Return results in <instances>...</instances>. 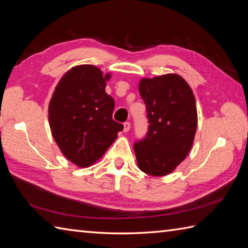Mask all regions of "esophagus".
Segmentation results:
<instances>
[{
    "instance_id": "obj_1",
    "label": "esophagus",
    "mask_w": 248,
    "mask_h": 248,
    "mask_svg": "<svg viewBox=\"0 0 248 248\" xmlns=\"http://www.w3.org/2000/svg\"><path fill=\"white\" fill-rule=\"evenodd\" d=\"M131 129V124L130 123H124V132H128Z\"/></svg>"
}]
</instances>
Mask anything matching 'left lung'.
Listing matches in <instances>:
<instances>
[{
    "instance_id": "8db88e82",
    "label": "left lung",
    "mask_w": 248,
    "mask_h": 248,
    "mask_svg": "<svg viewBox=\"0 0 248 248\" xmlns=\"http://www.w3.org/2000/svg\"><path fill=\"white\" fill-rule=\"evenodd\" d=\"M139 91L147 108L149 128L136 141L138 166L151 176H166L186 159L197 129L195 97L186 81L175 73L144 78Z\"/></svg>"
}]
</instances>
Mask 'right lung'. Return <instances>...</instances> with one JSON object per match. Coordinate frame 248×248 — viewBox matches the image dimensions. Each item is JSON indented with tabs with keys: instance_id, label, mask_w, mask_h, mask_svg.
Masks as SVG:
<instances>
[{
	"instance_id": "add662e5",
	"label": "right lung",
	"mask_w": 248,
	"mask_h": 248,
	"mask_svg": "<svg viewBox=\"0 0 248 248\" xmlns=\"http://www.w3.org/2000/svg\"><path fill=\"white\" fill-rule=\"evenodd\" d=\"M109 78L93 65L72 67L50 100L52 135L66 159L78 167L97 162L124 129L112 118L115 102L105 93Z\"/></svg>"
}]
</instances>
